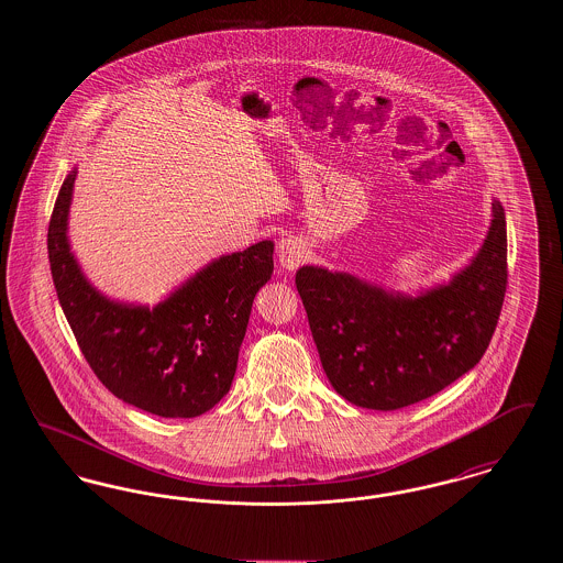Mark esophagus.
Instances as JSON below:
<instances>
[{
  "label": "esophagus",
  "instance_id": "obj_1",
  "mask_svg": "<svg viewBox=\"0 0 563 563\" xmlns=\"http://www.w3.org/2000/svg\"><path fill=\"white\" fill-rule=\"evenodd\" d=\"M303 260H306V249L297 239H283L278 242V262L283 268H299V264H303Z\"/></svg>",
  "mask_w": 563,
  "mask_h": 563
}]
</instances>
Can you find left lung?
I'll use <instances>...</instances> for the list:
<instances>
[{
	"mask_svg": "<svg viewBox=\"0 0 563 563\" xmlns=\"http://www.w3.org/2000/svg\"><path fill=\"white\" fill-rule=\"evenodd\" d=\"M479 253L448 285L388 294L346 272L303 266L295 285L322 369L358 407L424 401L471 372L489 346L507 294V219L498 200Z\"/></svg>",
	"mask_w": 563,
	"mask_h": 563,
	"instance_id": "obj_1",
	"label": "left lung"
}]
</instances>
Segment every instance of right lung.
Here are the masks:
<instances>
[{
  "mask_svg": "<svg viewBox=\"0 0 563 563\" xmlns=\"http://www.w3.org/2000/svg\"><path fill=\"white\" fill-rule=\"evenodd\" d=\"M76 170L58 189L48 260L60 308L84 358L111 395L162 418H196L221 401L257 291L274 269V242L223 255L156 308L111 301L81 274L67 241Z\"/></svg>",
  "mask_w": 563,
  "mask_h": 563,
  "instance_id": "add662e5",
  "label": "right lung"
}]
</instances>
